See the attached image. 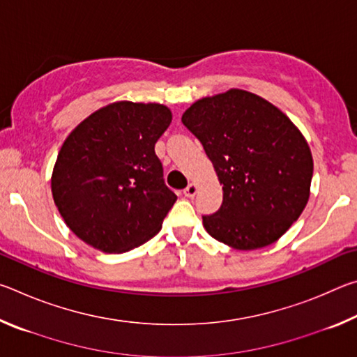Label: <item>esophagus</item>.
Masks as SVG:
<instances>
[{
  "mask_svg": "<svg viewBox=\"0 0 357 357\" xmlns=\"http://www.w3.org/2000/svg\"><path fill=\"white\" fill-rule=\"evenodd\" d=\"M197 190H198V185H197L195 183H190V184L187 185L185 189H184V195H185V197H193V195H195V193H197Z\"/></svg>",
  "mask_w": 357,
  "mask_h": 357,
  "instance_id": "esophagus-1",
  "label": "esophagus"
}]
</instances>
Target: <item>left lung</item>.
<instances>
[{"label":"left lung","mask_w":357,"mask_h":357,"mask_svg":"<svg viewBox=\"0 0 357 357\" xmlns=\"http://www.w3.org/2000/svg\"><path fill=\"white\" fill-rule=\"evenodd\" d=\"M223 185V202L203 215L206 231L236 250L275 243L310 197L309 144L285 113L259 96L229 89L203 98L183 114Z\"/></svg>","instance_id":"left-lung-1"}]
</instances>
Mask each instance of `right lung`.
I'll return each instance as SVG.
<instances>
[{
    "label": "right lung",
    "mask_w": 357,
    "mask_h": 357,
    "mask_svg": "<svg viewBox=\"0 0 357 357\" xmlns=\"http://www.w3.org/2000/svg\"><path fill=\"white\" fill-rule=\"evenodd\" d=\"M170 123L165 105L121 100L89 114L66 138L52 193L83 243L123 253L159 233L178 198L165 185L154 151Z\"/></svg>",
    "instance_id": "1"
}]
</instances>
